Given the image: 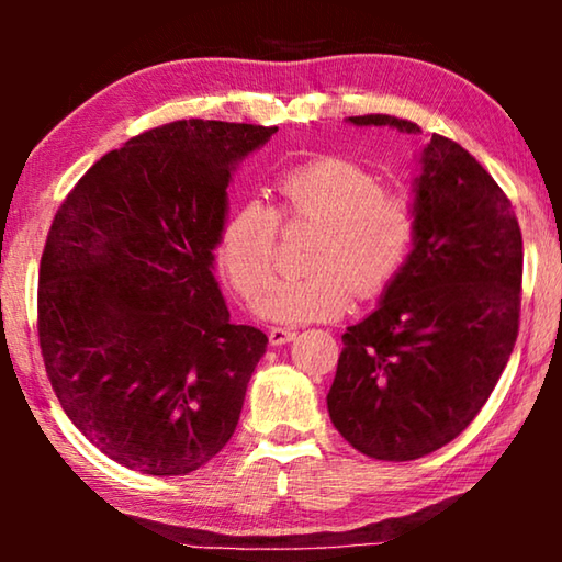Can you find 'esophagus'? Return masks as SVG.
Instances as JSON below:
<instances>
[{"label":"esophagus","mask_w":562,"mask_h":562,"mask_svg":"<svg viewBox=\"0 0 562 562\" xmlns=\"http://www.w3.org/2000/svg\"><path fill=\"white\" fill-rule=\"evenodd\" d=\"M294 337H297V331H294L292 327H272L270 329V341L274 347L288 345V341H292Z\"/></svg>","instance_id":"esophagus-1"}]
</instances>
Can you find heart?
<instances>
[{
  "instance_id": "obj_1",
  "label": "heart",
  "mask_w": 562,
  "mask_h": 562,
  "mask_svg": "<svg viewBox=\"0 0 562 562\" xmlns=\"http://www.w3.org/2000/svg\"><path fill=\"white\" fill-rule=\"evenodd\" d=\"M272 207L247 201L227 215L221 258L227 280L245 300H258L277 269L279 223L315 222L307 279L283 281L258 302L278 322L335 319L355 294L376 297L404 270L416 240V211L404 195L382 190L374 173L347 158L322 156L300 164L272 183Z\"/></svg>"
}]
</instances>
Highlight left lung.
<instances>
[{
	"label": "left lung",
	"mask_w": 562,
	"mask_h": 562,
	"mask_svg": "<svg viewBox=\"0 0 562 562\" xmlns=\"http://www.w3.org/2000/svg\"><path fill=\"white\" fill-rule=\"evenodd\" d=\"M349 121L422 133L386 113ZM414 211V250L379 310L341 335L327 394L335 429L379 461H414L453 441L498 384L520 322V225L488 170L434 133Z\"/></svg>",
	"instance_id": "1"
}]
</instances>
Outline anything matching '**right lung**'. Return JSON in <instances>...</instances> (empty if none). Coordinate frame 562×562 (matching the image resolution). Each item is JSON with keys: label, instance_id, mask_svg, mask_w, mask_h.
I'll return each instance as SVG.
<instances>
[{"label": "right lung", "instance_id": "1", "mask_svg": "<svg viewBox=\"0 0 562 562\" xmlns=\"http://www.w3.org/2000/svg\"><path fill=\"white\" fill-rule=\"evenodd\" d=\"M278 126L173 121L97 160L56 211L36 331L56 398L121 465L186 475L231 441L268 347L213 280L235 160Z\"/></svg>", "mask_w": 562, "mask_h": 562}]
</instances>
